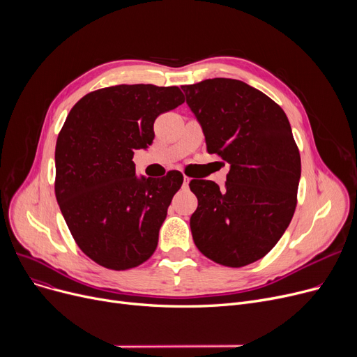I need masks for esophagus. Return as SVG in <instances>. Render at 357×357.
I'll return each instance as SVG.
<instances>
[{"label": "esophagus", "mask_w": 357, "mask_h": 357, "mask_svg": "<svg viewBox=\"0 0 357 357\" xmlns=\"http://www.w3.org/2000/svg\"><path fill=\"white\" fill-rule=\"evenodd\" d=\"M190 178L188 176H183V186H185V188H188V185H190Z\"/></svg>", "instance_id": "34e87169"}]
</instances>
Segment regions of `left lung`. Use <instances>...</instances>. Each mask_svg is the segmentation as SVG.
Masks as SVG:
<instances>
[{
    "label": "left lung",
    "mask_w": 357,
    "mask_h": 357,
    "mask_svg": "<svg viewBox=\"0 0 357 357\" xmlns=\"http://www.w3.org/2000/svg\"><path fill=\"white\" fill-rule=\"evenodd\" d=\"M199 121L208 153L230 163L224 188L192 179L198 207L191 231L213 261L241 268L266 256L296 207L301 156L288 117L259 89L229 78L182 86Z\"/></svg>",
    "instance_id": "1"
}]
</instances>
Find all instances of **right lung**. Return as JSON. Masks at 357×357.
Instances as JSON below:
<instances>
[{"label": "right lung", "mask_w": 357, "mask_h": 357, "mask_svg": "<svg viewBox=\"0 0 357 357\" xmlns=\"http://www.w3.org/2000/svg\"><path fill=\"white\" fill-rule=\"evenodd\" d=\"M183 102L178 86L116 85L72 107L54 150V194L69 231L96 264L126 271L153 255L183 176L137 178L135 150L155 139L153 123Z\"/></svg>", "instance_id": "1"}]
</instances>
